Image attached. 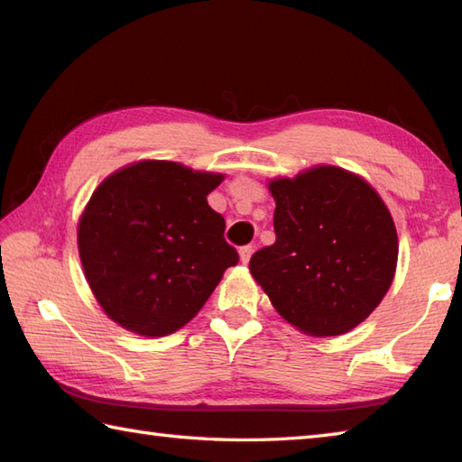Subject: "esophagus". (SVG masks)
Returning a JSON list of instances; mask_svg holds the SVG:
<instances>
[{"instance_id": "34e87169", "label": "esophagus", "mask_w": 462, "mask_h": 462, "mask_svg": "<svg viewBox=\"0 0 462 462\" xmlns=\"http://www.w3.org/2000/svg\"><path fill=\"white\" fill-rule=\"evenodd\" d=\"M252 252H254L252 246H242V248H240V260H242V263H248V262H250Z\"/></svg>"}]
</instances>
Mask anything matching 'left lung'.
Returning a JSON list of instances; mask_svg holds the SVG:
<instances>
[{"label":"left lung","mask_w":462,"mask_h":462,"mask_svg":"<svg viewBox=\"0 0 462 462\" xmlns=\"http://www.w3.org/2000/svg\"><path fill=\"white\" fill-rule=\"evenodd\" d=\"M276 242L250 272L280 316L316 337L341 336L385 296L397 266L393 218L371 186L337 166L270 182Z\"/></svg>","instance_id":"1"}]
</instances>
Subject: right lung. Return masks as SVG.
Segmentation results:
<instances>
[{"label": "right lung", "instance_id": "right-lung-1", "mask_svg": "<svg viewBox=\"0 0 462 462\" xmlns=\"http://www.w3.org/2000/svg\"><path fill=\"white\" fill-rule=\"evenodd\" d=\"M222 174L143 161L103 180L81 216L79 256L106 316L139 336L189 323L238 252L208 196Z\"/></svg>", "mask_w": 462, "mask_h": 462}]
</instances>
